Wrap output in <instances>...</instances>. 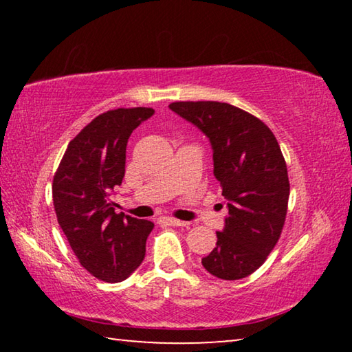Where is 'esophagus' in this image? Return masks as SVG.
Masks as SVG:
<instances>
[{
  "label": "esophagus",
  "instance_id": "esophagus-1",
  "mask_svg": "<svg viewBox=\"0 0 352 352\" xmlns=\"http://www.w3.org/2000/svg\"><path fill=\"white\" fill-rule=\"evenodd\" d=\"M162 222L164 225H169V226H184V225H186V222H183V220H178V219H174V217H163Z\"/></svg>",
  "mask_w": 352,
  "mask_h": 352
}]
</instances>
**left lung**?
I'll return each instance as SVG.
<instances>
[{"mask_svg":"<svg viewBox=\"0 0 352 352\" xmlns=\"http://www.w3.org/2000/svg\"><path fill=\"white\" fill-rule=\"evenodd\" d=\"M169 109L210 138L214 175L228 208L216 248L201 264L228 281L252 275L275 248L287 214V166L275 135L261 119L225 102H172Z\"/></svg>","mask_w":352,"mask_h":352,"instance_id":"obj_1","label":"left lung"}]
</instances>
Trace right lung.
I'll list each match as a JSON object with an SVG mask.
<instances>
[{"instance_id": "obj_1", "label": "right lung", "mask_w": 352, "mask_h": 352, "mask_svg": "<svg viewBox=\"0 0 352 352\" xmlns=\"http://www.w3.org/2000/svg\"><path fill=\"white\" fill-rule=\"evenodd\" d=\"M153 109H116L99 115L69 141L52 180L57 222L83 269L105 283H119L146 254L151 220L115 212L110 194L126 174V147Z\"/></svg>"}]
</instances>
